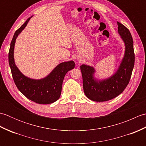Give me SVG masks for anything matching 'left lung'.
Returning <instances> with one entry per match:
<instances>
[{
  "instance_id": "obj_1",
  "label": "left lung",
  "mask_w": 146,
  "mask_h": 146,
  "mask_svg": "<svg viewBox=\"0 0 146 146\" xmlns=\"http://www.w3.org/2000/svg\"><path fill=\"white\" fill-rule=\"evenodd\" d=\"M118 33L125 44V53L116 72L104 80L95 78V68L89 65L80 66L83 77V90L90 100L105 102L119 95L129 84L134 66V43L129 30L117 22Z\"/></svg>"
}]
</instances>
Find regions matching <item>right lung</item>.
Masks as SVG:
<instances>
[{
	"label": "right lung",
	"instance_id": "1",
	"mask_svg": "<svg viewBox=\"0 0 146 146\" xmlns=\"http://www.w3.org/2000/svg\"><path fill=\"white\" fill-rule=\"evenodd\" d=\"M32 17L27 19L14 33L9 52V63L12 78L19 90L26 97L37 104H49L60 97L64 77L67 72L75 68V63L72 60L61 63L48 76L39 80L28 78L21 72L15 64L14 58L15 40Z\"/></svg>",
	"mask_w": 146,
	"mask_h": 146
}]
</instances>
